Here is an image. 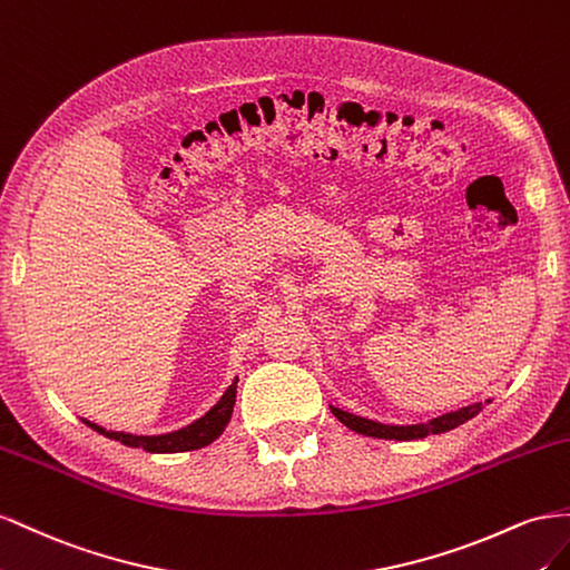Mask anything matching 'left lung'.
Segmentation results:
<instances>
[{
  "label": "left lung",
  "instance_id": "left-lung-1",
  "mask_svg": "<svg viewBox=\"0 0 570 570\" xmlns=\"http://www.w3.org/2000/svg\"><path fill=\"white\" fill-rule=\"evenodd\" d=\"M332 413L341 422H344L346 428H351L357 434H367V436H377V439H399V442H411V439H422V436H428V434H442V432H449L453 428L463 425V422H468L470 417H475L480 413V403L468 405V409L453 411V413H446V415H439V417L425 422V425H409V428L382 425V422L357 417V415H351V413L338 411V409H332Z\"/></svg>",
  "mask_w": 570,
  "mask_h": 570
}]
</instances>
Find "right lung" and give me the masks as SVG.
Returning a JSON list of instances; mask_svg holds the SVG:
<instances>
[{"label":"right lung","instance_id":"1","mask_svg":"<svg viewBox=\"0 0 570 570\" xmlns=\"http://www.w3.org/2000/svg\"><path fill=\"white\" fill-rule=\"evenodd\" d=\"M236 382L226 389V394L215 403V409H209V413H205L200 420H195L193 425L184 428V430H176L169 434H157V436H134V434H126V432H107L100 425H88L92 430H97L100 434L109 436V439H117V442L126 444V446H140L150 453H176V451H193V449H203L207 444H213L215 439L224 432L226 422L232 420L234 413V403H236Z\"/></svg>","mask_w":570,"mask_h":570}]
</instances>
